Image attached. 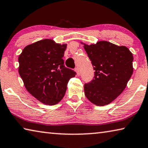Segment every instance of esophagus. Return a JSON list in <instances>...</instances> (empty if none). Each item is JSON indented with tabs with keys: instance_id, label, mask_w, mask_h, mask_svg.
<instances>
[{
	"instance_id": "1",
	"label": "esophagus",
	"mask_w": 148,
	"mask_h": 148,
	"mask_svg": "<svg viewBox=\"0 0 148 148\" xmlns=\"http://www.w3.org/2000/svg\"><path fill=\"white\" fill-rule=\"evenodd\" d=\"M75 71L76 72L77 76H79V75H80V72H79V71L78 68H76V69H75Z\"/></svg>"
}]
</instances>
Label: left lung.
<instances>
[{"instance_id":"8db88e82","label":"left lung","mask_w":148,"mask_h":148,"mask_svg":"<svg viewBox=\"0 0 148 148\" xmlns=\"http://www.w3.org/2000/svg\"><path fill=\"white\" fill-rule=\"evenodd\" d=\"M95 71L94 78L84 85L85 95L92 103L104 106L123 91L133 72V56L125 46L106 41L84 44Z\"/></svg>"}]
</instances>
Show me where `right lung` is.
Wrapping results in <instances>:
<instances>
[{
  "instance_id": "right-lung-1",
  "label": "right lung",
  "mask_w": 148,
  "mask_h": 148,
  "mask_svg": "<svg viewBox=\"0 0 148 148\" xmlns=\"http://www.w3.org/2000/svg\"><path fill=\"white\" fill-rule=\"evenodd\" d=\"M66 46L44 39L26 46L19 56V74L25 87L45 104L61 101L70 79L76 74L64 65Z\"/></svg>"
}]
</instances>
